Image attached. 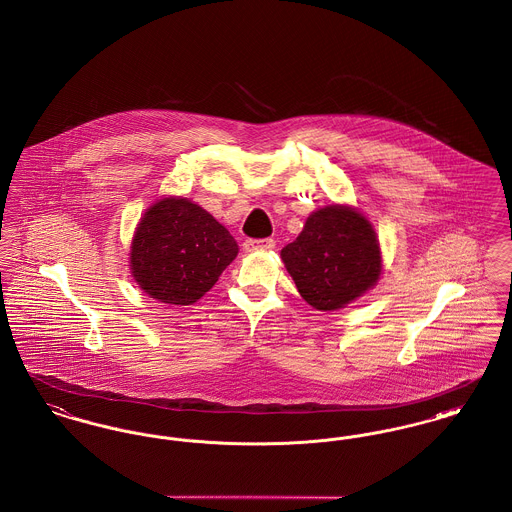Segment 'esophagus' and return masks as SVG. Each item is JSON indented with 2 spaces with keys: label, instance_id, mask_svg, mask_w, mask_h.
Listing matches in <instances>:
<instances>
[{
  "label": "esophagus",
  "instance_id": "obj_1",
  "mask_svg": "<svg viewBox=\"0 0 512 512\" xmlns=\"http://www.w3.org/2000/svg\"><path fill=\"white\" fill-rule=\"evenodd\" d=\"M274 245H276V241L272 238H263V240L249 238V240L243 241V249L249 251V253H253V251H271V249H274Z\"/></svg>",
  "mask_w": 512,
  "mask_h": 512
}]
</instances>
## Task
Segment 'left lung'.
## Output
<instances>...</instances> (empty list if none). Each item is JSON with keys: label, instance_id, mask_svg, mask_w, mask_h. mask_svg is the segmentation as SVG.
<instances>
[{"label": "left lung", "instance_id": "8db88e82", "mask_svg": "<svg viewBox=\"0 0 512 512\" xmlns=\"http://www.w3.org/2000/svg\"><path fill=\"white\" fill-rule=\"evenodd\" d=\"M282 261L301 298L321 311L360 298L381 274V251L371 224L340 205L313 212L300 236L282 249Z\"/></svg>", "mask_w": 512, "mask_h": 512}]
</instances>
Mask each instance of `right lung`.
I'll list each match as a JSON object with an SVG mask.
<instances>
[{
	"label": "right lung",
	"instance_id": "right-lung-1",
	"mask_svg": "<svg viewBox=\"0 0 512 512\" xmlns=\"http://www.w3.org/2000/svg\"><path fill=\"white\" fill-rule=\"evenodd\" d=\"M238 243L199 205L168 197L152 205L131 245L139 286L162 303L191 305L236 259Z\"/></svg>",
	"mask_w": 512,
	"mask_h": 512
}]
</instances>
